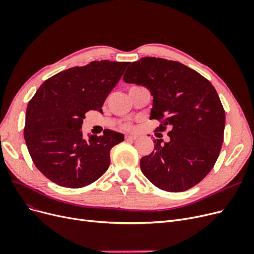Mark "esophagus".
Returning <instances> with one entry per match:
<instances>
[{"label": "esophagus", "instance_id": "esophagus-1", "mask_svg": "<svg viewBox=\"0 0 254 254\" xmlns=\"http://www.w3.org/2000/svg\"><path fill=\"white\" fill-rule=\"evenodd\" d=\"M136 139H137V136H135V135H127L126 136L127 141H135Z\"/></svg>", "mask_w": 254, "mask_h": 254}]
</instances>
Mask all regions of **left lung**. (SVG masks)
Returning <instances> with one entry per match:
<instances>
[{
    "label": "left lung",
    "instance_id": "1",
    "mask_svg": "<svg viewBox=\"0 0 254 254\" xmlns=\"http://www.w3.org/2000/svg\"><path fill=\"white\" fill-rule=\"evenodd\" d=\"M126 83L146 87L152 95L150 119L169 126V142L154 140L140 160L142 173L159 189L183 192L201 182L221 150L225 112L211 82L180 62L145 57L130 63Z\"/></svg>",
    "mask_w": 254,
    "mask_h": 254
}]
</instances>
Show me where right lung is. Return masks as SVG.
Masks as SVG:
<instances>
[{
  "mask_svg": "<svg viewBox=\"0 0 254 254\" xmlns=\"http://www.w3.org/2000/svg\"><path fill=\"white\" fill-rule=\"evenodd\" d=\"M128 62L93 61L53 75L27 107L24 137L30 156L47 179L65 188L98 180L110 165V150L125 140L117 131L83 137L85 114L102 107Z\"/></svg>",
  "mask_w": 254,
  "mask_h": 254,
  "instance_id": "add662e5",
  "label": "right lung"
}]
</instances>
